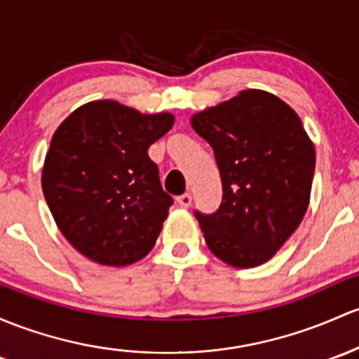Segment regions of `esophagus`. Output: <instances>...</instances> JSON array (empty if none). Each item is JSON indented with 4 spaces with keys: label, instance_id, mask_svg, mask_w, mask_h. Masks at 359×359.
<instances>
[{
    "label": "esophagus",
    "instance_id": "34e87169",
    "mask_svg": "<svg viewBox=\"0 0 359 359\" xmlns=\"http://www.w3.org/2000/svg\"><path fill=\"white\" fill-rule=\"evenodd\" d=\"M176 202H178L180 207H184V209H188V207L191 205V195L190 194L180 195L178 198H176Z\"/></svg>",
    "mask_w": 359,
    "mask_h": 359
}]
</instances>
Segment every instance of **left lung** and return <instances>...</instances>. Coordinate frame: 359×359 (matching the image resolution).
<instances>
[{
	"instance_id": "obj_1",
	"label": "left lung",
	"mask_w": 359,
	"mask_h": 359,
	"mask_svg": "<svg viewBox=\"0 0 359 359\" xmlns=\"http://www.w3.org/2000/svg\"><path fill=\"white\" fill-rule=\"evenodd\" d=\"M190 123L214 150L222 181L219 210L195 212L207 246L231 267L265 264L310 203L315 147L302 119L277 95L248 88Z\"/></svg>"
}]
</instances>
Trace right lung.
I'll return each instance as SVG.
<instances>
[{"label":"right lung","mask_w":359,"mask_h":359,"mask_svg":"<svg viewBox=\"0 0 359 359\" xmlns=\"http://www.w3.org/2000/svg\"><path fill=\"white\" fill-rule=\"evenodd\" d=\"M175 114H144L104 99L76 107L56 128L42 191L68 243L101 265L123 267L156 245L172 198L147 150Z\"/></svg>","instance_id":"right-lung-1"}]
</instances>
